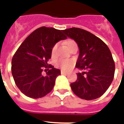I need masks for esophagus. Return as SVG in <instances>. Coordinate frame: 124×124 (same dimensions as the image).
I'll return each instance as SVG.
<instances>
[{
  "label": "esophagus",
  "instance_id": "obj_1",
  "mask_svg": "<svg viewBox=\"0 0 124 124\" xmlns=\"http://www.w3.org/2000/svg\"><path fill=\"white\" fill-rule=\"evenodd\" d=\"M61 74L62 75H68V73H67L66 71H61Z\"/></svg>",
  "mask_w": 124,
  "mask_h": 124
}]
</instances>
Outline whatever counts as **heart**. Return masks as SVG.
<instances>
[{
  "instance_id": "obj_1",
  "label": "heart",
  "mask_w": 124,
  "mask_h": 124,
  "mask_svg": "<svg viewBox=\"0 0 124 124\" xmlns=\"http://www.w3.org/2000/svg\"><path fill=\"white\" fill-rule=\"evenodd\" d=\"M66 44L68 47V48L70 49L72 46H73L75 45H77L76 42L73 40H69L66 42ZM56 45H54V46L51 49V54L53 56H54V54L56 53ZM57 65L59 66L60 68H62V70H68L71 68L73 65V62L72 60H58L57 62Z\"/></svg>"
}]
</instances>
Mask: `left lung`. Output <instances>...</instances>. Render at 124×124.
Returning a JSON list of instances; mask_svg holds the SVG:
<instances>
[{"instance_id":"obj_1","label":"left lung","mask_w":124,"mask_h":124,"mask_svg":"<svg viewBox=\"0 0 124 124\" xmlns=\"http://www.w3.org/2000/svg\"><path fill=\"white\" fill-rule=\"evenodd\" d=\"M62 31L73 39L79 47L76 68L77 80L71 84L75 94L87 100L98 98L105 93L114 78L115 65L108 46L93 34L80 28H72Z\"/></svg>"}]
</instances>
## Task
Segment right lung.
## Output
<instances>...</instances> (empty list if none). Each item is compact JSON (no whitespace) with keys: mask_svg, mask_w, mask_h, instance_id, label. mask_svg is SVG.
<instances>
[{"mask_svg":"<svg viewBox=\"0 0 124 124\" xmlns=\"http://www.w3.org/2000/svg\"><path fill=\"white\" fill-rule=\"evenodd\" d=\"M66 39L62 30L43 26L32 32L21 44L13 56L11 73L23 94L39 98L51 91L60 71L51 65L47 66V62L51 57L53 47ZM44 67L48 70L45 77L41 75Z\"/></svg>","mask_w":124,"mask_h":124,"instance_id":"1","label":"right lung"}]
</instances>
